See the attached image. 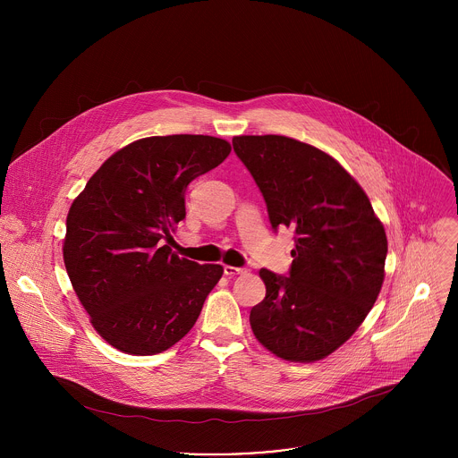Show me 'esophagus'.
Returning a JSON list of instances; mask_svg holds the SVG:
<instances>
[{"mask_svg":"<svg viewBox=\"0 0 458 458\" xmlns=\"http://www.w3.org/2000/svg\"><path fill=\"white\" fill-rule=\"evenodd\" d=\"M244 272H246L244 268H237V267L225 265V276H228V277H235V276H241V274H244Z\"/></svg>","mask_w":458,"mask_h":458,"instance_id":"34e87169","label":"esophagus"}]
</instances>
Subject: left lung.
Here are the masks:
<instances>
[{
  "label": "left lung",
  "mask_w": 458,
  "mask_h": 458,
  "mask_svg": "<svg viewBox=\"0 0 458 458\" xmlns=\"http://www.w3.org/2000/svg\"><path fill=\"white\" fill-rule=\"evenodd\" d=\"M272 228L295 230L290 277L260 270L267 297L250 311L255 339L290 362L341 348L375 304L387 239L362 186L330 154L286 136H235Z\"/></svg>",
  "instance_id": "left-lung-1"
}]
</instances>
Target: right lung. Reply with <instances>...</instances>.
<instances>
[{
	"mask_svg": "<svg viewBox=\"0 0 458 458\" xmlns=\"http://www.w3.org/2000/svg\"><path fill=\"white\" fill-rule=\"evenodd\" d=\"M228 141L152 136L112 154L67 216L63 260L94 330L128 355H156L198 320L221 265L179 257L163 241L184 219V190L219 166Z\"/></svg>",
	"mask_w": 458,
	"mask_h": 458,
	"instance_id": "right-lung-1",
	"label": "right lung"
}]
</instances>
